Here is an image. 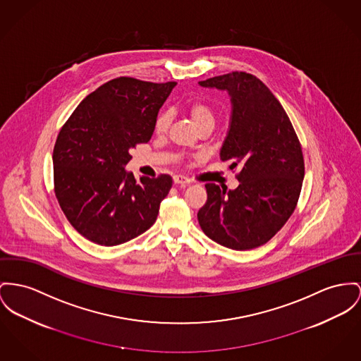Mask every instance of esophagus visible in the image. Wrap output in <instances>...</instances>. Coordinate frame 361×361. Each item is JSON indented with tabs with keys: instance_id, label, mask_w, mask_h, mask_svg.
Instances as JSON below:
<instances>
[{
	"instance_id": "esophagus-1",
	"label": "esophagus",
	"mask_w": 361,
	"mask_h": 361,
	"mask_svg": "<svg viewBox=\"0 0 361 361\" xmlns=\"http://www.w3.org/2000/svg\"><path fill=\"white\" fill-rule=\"evenodd\" d=\"M173 183H175V185H180V186H186V185L190 183V180H189L188 178L182 176V175H175V176H173Z\"/></svg>"
}]
</instances>
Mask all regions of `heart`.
<instances>
[{
    "label": "heart",
    "mask_w": 361,
    "mask_h": 361,
    "mask_svg": "<svg viewBox=\"0 0 361 361\" xmlns=\"http://www.w3.org/2000/svg\"><path fill=\"white\" fill-rule=\"evenodd\" d=\"M186 112L190 116L192 124L198 131L212 130L216 121L215 109L205 101L195 99L186 105ZM171 124V114L169 111H160L154 119V131L157 134H164Z\"/></svg>",
    "instance_id": "b5f03b06"
}]
</instances>
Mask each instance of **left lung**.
<instances>
[{"label": "left lung", "mask_w": 361, "mask_h": 361, "mask_svg": "<svg viewBox=\"0 0 361 361\" xmlns=\"http://www.w3.org/2000/svg\"><path fill=\"white\" fill-rule=\"evenodd\" d=\"M227 90L233 114L220 150L223 161L240 167L235 190L207 183L198 223L207 237L249 250L271 240L294 212L305 173L298 137L281 102L255 75L242 71L201 80Z\"/></svg>", "instance_id": "1"}]
</instances>
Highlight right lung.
Returning <instances> with one entry per match:
<instances>
[{"label": "right lung", "mask_w": 361, "mask_h": 361, "mask_svg": "<svg viewBox=\"0 0 361 361\" xmlns=\"http://www.w3.org/2000/svg\"><path fill=\"white\" fill-rule=\"evenodd\" d=\"M176 82L121 76L86 97L61 127L53 149L54 194L68 221L86 240L115 246L153 226L172 178L141 176L124 167L146 144L159 109Z\"/></svg>", "instance_id": "obj_1"}]
</instances>
